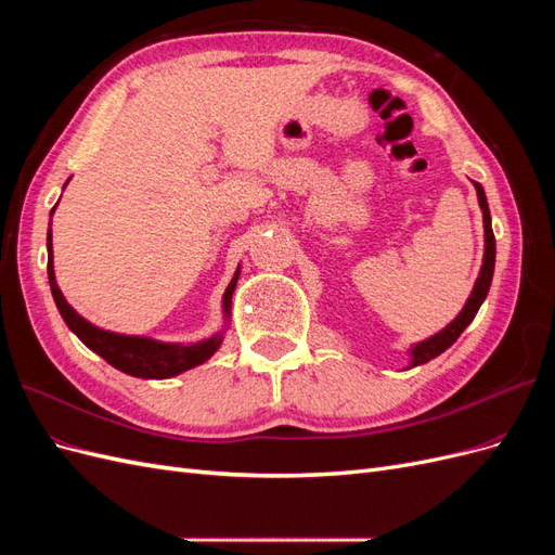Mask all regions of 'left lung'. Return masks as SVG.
<instances>
[{"label": "left lung", "mask_w": 555, "mask_h": 555, "mask_svg": "<svg viewBox=\"0 0 555 555\" xmlns=\"http://www.w3.org/2000/svg\"><path fill=\"white\" fill-rule=\"evenodd\" d=\"M475 190H477L479 208H481V215H483V261H481L479 278L475 282L473 294L467 296L465 306L456 314V319H453L451 324H447L442 331L430 335V338H426L422 343H414L408 349L410 351V363H408L405 371L422 365V363H428L435 357H440L444 349H449L453 343H456L459 335L469 326V322H473L475 314L479 312L486 296H489L491 280H493V268H495V236H493V229H491V210H489V201H486L483 188L479 182H475Z\"/></svg>", "instance_id": "obj_1"}]
</instances>
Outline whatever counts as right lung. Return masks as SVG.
<instances>
[{
	"label": "right lung",
	"mask_w": 555,
	"mask_h": 555,
	"mask_svg": "<svg viewBox=\"0 0 555 555\" xmlns=\"http://www.w3.org/2000/svg\"><path fill=\"white\" fill-rule=\"evenodd\" d=\"M57 208V204H55ZM55 208L50 210V217H53ZM48 282H50V292H53L55 306L76 335L78 340L90 347L94 354L108 361L117 371H122L131 377H141V379H166V377H176L184 371H192V367L206 363L217 349H220L224 340V331L229 328V317H231V296L236 292V282L241 278V266L233 273L229 287L222 296V314H224V326L212 333L210 338H204L198 343H162L155 338H147V335H125V333H115L99 328L92 322H88L86 317H80L69 304H66L64 294L57 287L55 280V266H53V231L48 229Z\"/></svg>",
	"instance_id": "obj_1"
}]
</instances>
